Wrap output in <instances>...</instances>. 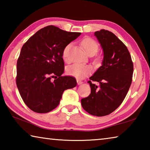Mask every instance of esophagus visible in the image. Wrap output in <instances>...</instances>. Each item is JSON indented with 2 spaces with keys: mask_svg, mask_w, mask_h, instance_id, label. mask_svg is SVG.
Returning <instances> with one entry per match:
<instances>
[{
  "mask_svg": "<svg viewBox=\"0 0 150 150\" xmlns=\"http://www.w3.org/2000/svg\"><path fill=\"white\" fill-rule=\"evenodd\" d=\"M77 84H78V85H81V84H82V83H83L82 81H81V80H79V79H77Z\"/></svg>",
  "mask_w": 150,
  "mask_h": 150,
  "instance_id": "1",
  "label": "esophagus"
}]
</instances>
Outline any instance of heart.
<instances>
[{"label":"heart","mask_w":150,"mask_h":150,"mask_svg":"<svg viewBox=\"0 0 150 150\" xmlns=\"http://www.w3.org/2000/svg\"><path fill=\"white\" fill-rule=\"evenodd\" d=\"M81 44L88 54H94L97 52L98 48V44L93 38H85L81 41ZM71 47V44H69L66 45L63 50L62 56L63 59L66 62L69 61V54ZM93 71V68L91 65L81 64V63H74L68 66L66 69V72L68 75L78 79L83 78L90 75Z\"/></svg>","instance_id":"b5f03b06"}]
</instances>
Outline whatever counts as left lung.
<instances>
[{"label": "left lung", "instance_id": "left-lung-1", "mask_svg": "<svg viewBox=\"0 0 150 150\" xmlns=\"http://www.w3.org/2000/svg\"><path fill=\"white\" fill-rule=\"evenodd\" d=\"M95 35L103 48L104 58L102 65L89 78L91 94L81 99V105L90 115L103 116L123 102L132 81L134 66L128 48L112 32L103 29Z\"/></svg>", "mask_w": 150, "mask_h": 150}]
</instances>
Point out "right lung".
Returning a JSON list of instances; mask_svg holds the SVG:
<instances>
[{
	"mask_svg": "<svg viewBox=\"0 0 150 150\" xmlns=\"http://www.w3.org/2000/svg\"><path fill=\"white\" fill-rule=\"evenodd\" d=\"M81 34L54 26L38 30L23 45L17 61L16 85L28 107L47 113L59 105L65 90L77 85L75 78L62 76L63 50Z\"/></svg>",
	"mask_w": 150,
	"mask_h": 150,
	"instance_id": "right-lung-1",
	"label": "right lung"
}]
</instances>
